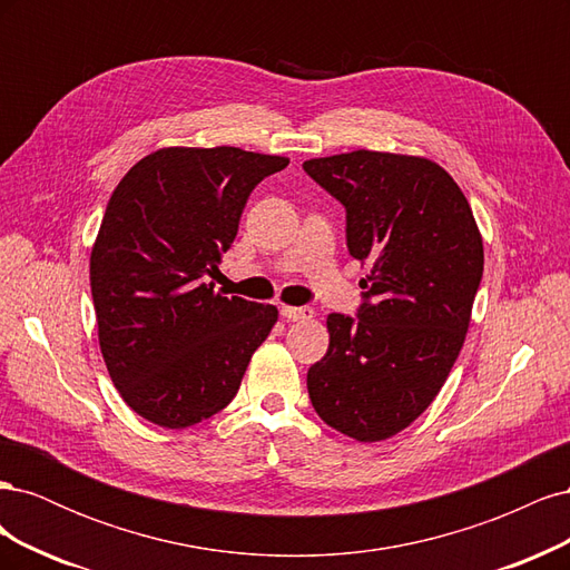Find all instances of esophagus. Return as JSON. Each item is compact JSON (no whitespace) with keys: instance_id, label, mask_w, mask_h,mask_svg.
<instances>
[{"instance_id":"1","label":"esophagus","mask_w":570,"mask_h":570,"mask_svg":"<svg viewBox=\"0 0 570 570\" xmlns=\"http://www.w3.org/2000/svg\"><path fill=\"white\" fill-rule=\"evenodd\" d=\"M281 316L287 318V321L302 323V321H312L316 316V312H314L312 306H283L281 308Z\"/></svg>"}]
</instances>
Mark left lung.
I'll list each match as a JSON object with an SVG mask.
<instances>
[{"instance_id": "8db88e82", "label": "left lung", "mask_w": 570, "mask_h": 570, "mask_svg": "<svg viewBox=\"0 0 570 570\" xmlns=\"http://www.w3.org/2000/svg\"><path fill=\"white\" fill-rule=\"evenodd\" d=\"M304 170L347 209V247L368 275L358 318L331 314L308 368L318 416L356 442L402 433L433 404L469 333L482 278L471 204L425 157L356 149Z\"/></svg>"}]
</instances>
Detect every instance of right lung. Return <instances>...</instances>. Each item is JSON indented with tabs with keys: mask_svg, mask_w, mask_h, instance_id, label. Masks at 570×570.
I'll list each match as a JSON object with an SVG mask.
<instances>
[{
	"mask_svg": "<svg viewBox=\"0 0 570 570\" xmlns=\"http://www.w3.org/2000/svg\"><path fill=\"white\" fill-rule=\"evenodd\" d=\"M287 157L161 147L120 178L90 254L99 350L124 402L180 430L226 409L278 308L214 289L252 189Z\"/></svg>",
	"mask_w": 570,
	"mask_h": 570,
	"instance_id": "add662e5",
	"label": "right lung"
}]
</instances>
